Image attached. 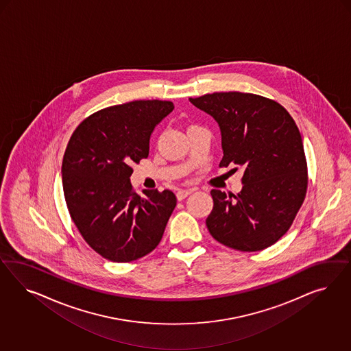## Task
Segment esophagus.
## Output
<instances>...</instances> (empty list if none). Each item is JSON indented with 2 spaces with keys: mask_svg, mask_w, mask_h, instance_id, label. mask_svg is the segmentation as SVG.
Instances as JSON below:
<instances>
[{
  "mask_svg": "<svg viewBox=\"0 0 351 351\" xmlns=\"http://www.w3.org/2000/svg\"><path fill=\"white\" fill-rule=\"evenodd\" d=\"M191 191H191V189H180V191H178V193H176V198L179 201H182V199H185L191 194Z\"/></svg>",
  "mask_w": 351,
  "mask_h": 351,
  "instance_id": "34e87169",
  "label": "esophagus"
}]
</instances>
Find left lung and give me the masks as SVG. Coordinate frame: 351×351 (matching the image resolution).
<instances>
[{
    "label": "left lung",
    "mask_w": 351,
    "mask_h": 351,
    "mask_svg": "<svg viewBox=\"0 0 351 351\" xmlns=\"http://www.w3.org/2000/svg\"><path fill=\"white\" fill-rule=\"evenodd\" d=\"M189 100L220 126V167L245 170L237 195L211 191L208 232L221 245L243 252L274 245L291 228L308 189V165L293 118L276 100L248 93H213Z\"/></svg>",
    "instance_id": "1"
}]
</instances>
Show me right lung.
I'll return each mask as SVG.
<instances>
[{
    "label": "right lung",
    "mask_w": 351,
    "mask_h": 351,
    "mask_svg": "<svg viewBox=\"0 0 351 351\" xmlns=\"http://www.w3.org/2000/svg\"><path fill=\"white\" fill-rule=\"evenodd\" d=\"M172 109L166 100L108 106L84 119L69 138L62 165L65 203L87 245L106 260L131 263L160 245L176 197L169 189L140 197L130 176Z\"/></svg>",
    "instance_id": "add662e5"
}]
</instances>
